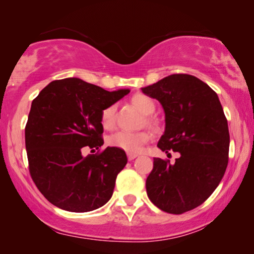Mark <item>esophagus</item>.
I'll return each mask as SVG.
<instances>
[{
  "label": "esophagus",
  "instance_id": "obj_1",
  "mask_svg": "<svg viewBox=\"0 0 254 254\" xmlns=\"http://www.w3.org/2000/svg\"><path fill=\"white\" fill-rule=\"evenodd\" d=\"M137 155L136 154H131V152H127V158L128 161H133L134 158H136Z\"/></svg>",
  "mask_w": 254,
  "mask_h": 254
}]
</instances>
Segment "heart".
I'll return each mask as SVG.
<instances>
[{"label": "heart", "instance_id": "1", "mask_svg": "<svg viewBox=\"0 0 254 254\" xmlns=\"http://www.w3.org/2000/svg\"><path fill=\"white\" fill-rule=\"evenodd\" d=\"M131 104L136 107L137 110H140L142 113L145 114L143 124L147 125L148 127L155 129L157 126V123L154 118L150 117V114L155 112L156 110V104L150 97L143 95V93H137V95L133 96L131 98ZM102 124L106 129H112L116 126V120H117V105L112 104L105 107L102 111ZM150 140V135L148 131L140 130V131H126V130H120L111 135L109 138V144L111 147L123 149V150L127 152H138L141 151V149L143 148Z\"/></svg>", "mask_w": 254, "mask_h": 254}]
</instances>
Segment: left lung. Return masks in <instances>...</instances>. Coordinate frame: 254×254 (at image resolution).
Masks as SVG:
<instances>
[{
	"label": "left lung",
	"mask_w": 254,
	"mask_h": 254,
	"mask_svg": "<svg viewBox=\"0 0 254 254\" xmlns=\"http://www.w3.org/2000/svg\"><path fill=\"white\" fill-rule=\"evenodd\" d=\"M165 111V131L157 147L180 152L175 164L154 158L145 182L159 209L183 214L202 204L223 178L229 161L228 121L216 92L189 74H172L142 88Z\"/></svg>",
	"instance_id": "8db88e82"
}]
</instances>
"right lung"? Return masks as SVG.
I'll use <instances>...</instances> for the list:
<instances>
[{
    "label": "right lung",
    "mask_w": 254,
    "mask_h": 254,
    "mask_svg": "<svg viewBox=\"0 0 254 254\" xmlns=\"http://www.w3.org/2000/svg\"><path fill=\"white\" fill-rule=\"evenodd\" d=\"M128 92H110L79 78H64L51 82L33 99L25 126L29 171L52 204L85 213L111 199L127 156L119 148L100 150V117L105 107ZM84 147L99 151L84 158Z\"/></svg>",
    "instance_id": "1"
}]
</instances>
